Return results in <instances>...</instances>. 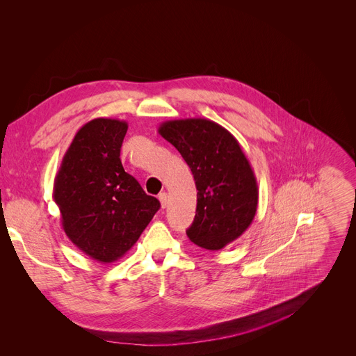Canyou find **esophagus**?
Instances as JSON below:
<instances>
[{
    "label": "esophagus",
    "mask_w": 356,
    "mask_h": 356,
    "mask_svg": "<svg viewBox=\"0 0 356 356\" xmlns=\"http://www.w3.org/2000/svg\"><path fill=\"white\" fill-rule=\"evenodd\" d=\"M159 200H160L161 209H165V206H168V195H165V193H160V195H159Z\"/></svg>",
    "instance_id": "1"
}]
</instances>
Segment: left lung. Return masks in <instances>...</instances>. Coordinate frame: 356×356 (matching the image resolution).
<instances>
[{
	"instance_id": "obj_1",
	"label": "left lung",
	"mask_w": 356,
	"mask_h": 356,
	"mask_svg": "<svg viewBox=\"0 0 356 356\" xmlns=\"http://www.w3.org/2000/svg\"><path fill=\"white\" fill-rule=\"evenodd\" d=\"M163 138L191 168L197 207L187 238L206 250H220L252 225L259 200L257 181L239 141L207 118L163 122Z\"/></svg>"
}]
</instances>
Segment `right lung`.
I'll use <instances>...</instances> for the list:
<instances>
[{"label": "right lung", "mask_w": 356, "mask_h": 356, "mask_svg": "<svg viewBox=\"0 0 356 356\" xmlns=\"http://www.w3.org/2000/svg\"><path fill=\"white\" fill-rule=\"evenodd\" d=\"M127 129L126 122L115 118L86 123L54 179L53 199L65 234L100 264L123 257L160 207L123 169L120 149Z\"/></svg>", "instance_id": "1"}]
</instances>
